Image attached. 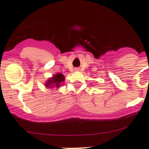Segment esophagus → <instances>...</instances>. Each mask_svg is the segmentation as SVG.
<instances>
[{"label": "esophagus", "instance_id": "esophagus-1", "mask_svg": "<svg viewBox=\"0 0 149 149\" xmlns=\"http://www.w3.org/2000/svg\"><path fill=\"white\" fill-rule=\"evenodd\" d=\"M76 70H78V69H77V68H76Z\"/></svg>", "mask_w": 149, "mask_h": 149}]
</instances>
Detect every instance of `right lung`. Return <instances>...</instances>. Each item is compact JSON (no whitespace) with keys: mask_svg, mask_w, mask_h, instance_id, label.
I'll return each instance as SVG.
<instances>
[{"mask_svg":"<svg viewBox=\"0 0 149 149\" xmlns=\"http://www.w3.org/2000/svg\"><path fill=\"white\" fill-rule=\"evenodd\" d=\"M65 80V77L61 73L53 76L52 79H49L46 83V86L49 88H59L60 86L63 84V81Z\"/></svg>","mask_w":149,"mask_h":149,"instance_id":"right-lung-1","label":"right lung"}]
</instances>
